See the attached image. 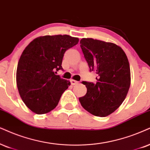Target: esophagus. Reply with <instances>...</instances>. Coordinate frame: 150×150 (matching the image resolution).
Here are the masks:
<instances>
[{
  "mask_svg": "<svg viewBox=\"0 0 150 150\" xmlns=\"http://www.w3.org/2000/svg\"><path fill=\"white\" fill-rule=\"evenodd\" d=\"M71 83L72 85H75V84H77V83H78V81L74 80V79H71Z\"/></svg>",
  "mask_w": 150,
  "mask_h": 150,
  "instance_id": "34e87169",
  "label": "esophagus"
}]
</instances>
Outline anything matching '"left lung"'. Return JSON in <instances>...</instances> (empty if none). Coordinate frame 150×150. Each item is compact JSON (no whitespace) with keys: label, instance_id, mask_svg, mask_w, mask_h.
I'll return each instance as SVG.
<instances>
[{"label":"left lung","instance_id":"obj_1","mask_svg":"<svg viewBox=\"0 0 150 150\" xmlns=\"http://www.w3.org/2000/svg\"><path fill=\"white\" fill-rule=\"evenodd\" d=\"M80 47L90 71L97 74V81H82L87 92L79 100L88 112L106 117L120 107L128 93L131 75L127 57L115 43L91 38L81 39Z\"/></svg>","mask_w":150,"mask_h":150}]
</instances>
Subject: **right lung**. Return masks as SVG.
<instances>
[{"mask_svg":"<svg viewBox=\"0 0 150 150\" xmlns=\"http://www.w3.org/2000/svg\"><path fill=\"white\" fill-rule=\"evenodd\" d=\"M69 35L36 38L25 48L16 70V84L25 105L37 114H44L57 106L71 82L55 75L62 69L64 53L78 43Z\"/></svg>","mask_w":150,"mask_h":150,"instance_id":"obj_1","label":"right lung"}]
</instances>
